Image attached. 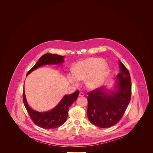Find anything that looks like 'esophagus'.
Wrapping results in <instances>:
<instances>
[{"label": "esophagus", "instance_id": "1", "mask_svg": "<svg viewBox=\"0 0 153 153\" xmlns=\"http://www.w3.org/2000/svg\"><path fill=\"white\" fill-rule=\"evenodd\" d=\"M84 96V94L82 92H80V94H79V96H80V97H83Z\"/></svg>", "mask_w": 153, "mask_h": 153}]
</instances>
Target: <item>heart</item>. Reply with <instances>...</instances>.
<instances>
[{
    "label": "heart",
    "mask_w": 153,
    "mask_h": 153,
    "mask_svg": "<svg viewBox=\"0 0 153 153\" xmlns=\"http://www.w3.org/2000/svg\"><path fill=\"white\" fill-rule=\"evenodd\" d=\"M74 76H70L69 80L74 85L77 80H85L88 88L96 89L100 87L109 73V67L101 58H87L78 62L74 67Z\"/></svg>",
    "instance_id": "1"
}]
</instances>
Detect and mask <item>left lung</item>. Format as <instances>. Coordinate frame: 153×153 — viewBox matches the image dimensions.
<instances>
[{"mask_svg": "<svg viewBox=\"0 0 153 153\" xmlns=\"http://www.w3.org/2000/svg\"><path fill=\"white\" fill-rule=\"evenodd\" d=\"M119 62L120 72L115 78L114 90L101 87L88 93V118L93 124L102 128L119 122L131 100L130 73L122 62Z\"/></svg>", "mask_w": 153, "mask_h": 153, "instance_id": "8db88e82", "label": "left lung"}]
</instances>
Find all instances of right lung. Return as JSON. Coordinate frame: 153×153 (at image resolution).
<instances>
[{"instance_id": "obj_1", "label": "right lung", "mask_w": 153, "mask_h": 153, "mask_svg": "<svg viewBox=\"0 0 153 153\" xmlns=\"http://www.w3.org/2000/svg\"><path fill=\"white\" fill-rule=\"evenodd\" d=\"M64 56L57 54H45L38 59L35 65L27 72V76L41 66L61 65L64 62ZM79 95V91H76L72 94L65 95L54 108L45 112H38L30 107L26 100L24 90L23 102L30 117L34 123L43 128L53 129L60 127L65 122L69 108L72 103L77 100Z\"/></svg>"}]
</instances>
